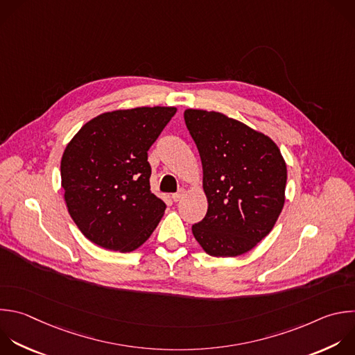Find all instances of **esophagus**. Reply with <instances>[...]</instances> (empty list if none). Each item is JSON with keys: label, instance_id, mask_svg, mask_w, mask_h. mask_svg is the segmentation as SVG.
Here are the masks:
<instances>
[{"label": "esophagus", "instance_id": "obj_1", "mask_svg": "<svg viewBox=\"0 0 355 355\" xmlns=\"http://www.w3.org/2000/svg\"><path fill=\"white\" fill-rule=\"evenodd\" d=\"M184 195H185V191H184V189H180L178 192L173 193V195H171V198H173V200H174V202H178L180 199H182V196H184Z\"/></svg>", "mask_w": 355, "mask_h": 355}]
</instances>
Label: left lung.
Instances as JSON below:
<instances>
[{
  "instance_id": "8db88e82",
  "label": "left lung",
  "mask_w": 355,
  "mask_h": 355,
  "mask_svg": "<svg viewBox=\"0 0 355 355\" xmlns=\"http://www.w3.org/2000/svg\"><path fill=\"white\" fill-rule=\"evenodd\" d=\"M203 167L207 213L192 232L211 257L251 251L284 205L287 168L276 144L221 112L185 110Z\"/></svg>"
}]
</instances>
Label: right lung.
Here are the masks:
<instances>
[{
  "label": "right lung",
  "mask_w": 355,
  "mask_h": 355,
  "mask_svg": "<svg viewBox=\"0 0 355 355\" xmlns=\"http://www.w3.org/2000/svg\"><path fill=\"white\" fill-rule=\"evenodd\" d=\"M174 107H138L101 114L68 144L61 181L68 211L87 240L130 252L157 227L166 203L150 191L148 150Z\"/></svg>",
  "instance_id": "right-lung-1"
}]
</instances>
